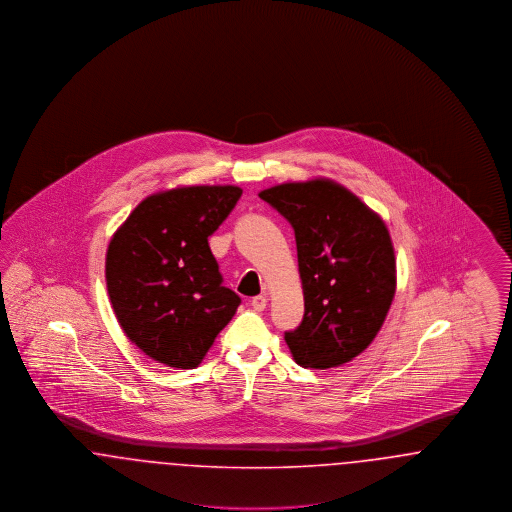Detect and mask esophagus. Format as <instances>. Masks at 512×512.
Returning <instances> with one entry per match:
<instances>
[{
	"mask_svg": "<svg viewBox=\"0 0 512 512\" xmlns=\"http://www.w3.org/2000/svg\"><path fill=\"white\" fill-rule=\"evenodd\" d=\"M267 303V295H257V297L251 299V307H253L255 311H265V309H267Z\"/></svg>",
	"mask_w": 512,
	"mask_h": 512,
	"instance_id": "esophagus-1",
	"label": "esophagus"
}]
</instances>
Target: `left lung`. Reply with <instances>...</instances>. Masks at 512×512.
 Masks as SVG:
<instances>
[{
  "instance_id": "8db88e82",
  "label": "left lung",
  "mask_w": 512,
  "mask_h": 512,
  "mask_svg": "<svg viewBox=\"0 0 512 512\" xmlns=\"http://www.w3.org/2000/svg\"><path fill=\"white\" fill-rule=\"evenodd\" d=\"M292 224L305 315L286 332L297 365L353 361L380 332L395 295L386 222L338 182H286L259 194Z\"/></svg>"
}]
</instances>
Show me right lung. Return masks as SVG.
Returning <instances> with one entry per match:
<instances>
[{
	"label": "right lung",
	"mask_w": 512,
	"mask_h": 512,
	"mask_svg": "<svg viewBox=\"0 0 512 512\" xmlns=\"http://www.w3.org/2000/svg\"><path fill=\"white\" fill-rule=\"evenodd\" d=\"M238 186H182L146 197L113 234L107 292L126 338L172 368H195L242 299L222 286L209 236Z\"/></svg>",
	"instance_id": "add662e5"
}]
</instances>
